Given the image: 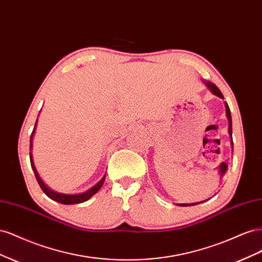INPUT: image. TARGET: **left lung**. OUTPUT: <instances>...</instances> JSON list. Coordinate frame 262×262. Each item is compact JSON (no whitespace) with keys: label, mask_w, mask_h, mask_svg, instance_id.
<instances>
[{"label":"left lung","mask_w":262,"mask_h":262,"mask_svg":"<svg viewBox=\"0 0 262 262\" xmlns=\"http://www.w3.org/2000/svg\"><path fill=\"white\" fill-rule=\"evenodd\" d=\"M204 84L208 86V89L214 94L216 95L217 97L220 98H223V94L221 93V91L219 90V87L215 86L214 84H212L211 82H204ZM225 107H226V117L228 119V133L229 136H231V142H232V146H233V138H232V116H231V110H229V107L227 105V102H225ZM201 202H195V203H190V204H186V203H182V204H178L179 207H191V205H196Z\"/></svg>","instance_id":"obj_1"}]
</instances>
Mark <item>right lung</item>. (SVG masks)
I'll return each instance as SVG.
<instances>
[{"mask_svg": "<svg viewBox=\"0 0 262 262\" xmlns=\"http://www.w3.org/2000/svg\"><path fill=\"white\" fill-rule=\"evenodd\" d=\"M36 126H37V121L35 123V128L33 130V133H31L30 136V150L31 148H33V139H34V134H35V131H36ZM29 157H30V164H31V168H33L34 172H35V176H36V179L38 181L39 186H40V188L42 189V191L48 195L50 199L57 201L59 203H62V204H76V203H82V202H85L89 199H91V198L98 192V190L102 187V185H104V181H105V178H106V173L105 176L102 177L100 179V181H98L96 185H95L94 187H92L91 189L87 190V191L85 192H82V193H78V194H66V193H59V192H55L53 191V190H51L50 188L47 187L45 185V182L41 180V178L39 177L38 175V171L35 167V164H34V160H33V154H29Z\"/></svg>", "mask_w": 262, "mask_h": 262, "instance_id": "obj_1", "label": "right lung"}]
</instances>
